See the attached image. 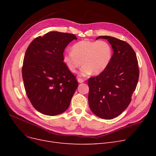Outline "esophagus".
<instances>
[{
	"label": "esophagus",
	"instance_id": "obj_1",
	"mask_svg": "<svg viewBox=\"0 0 156 156\" xmlns=\"http://www.w3.org/2000/svg\"><path fill=\"white\" fill-rule=\"evenodd\" d=\"M84 81H85V80H84L83 79H82V78H78V81L79 83H80L84 82Z\"/></svg>",
	"mask_w": 156,
	"mask_h": 156
}]
</instances>
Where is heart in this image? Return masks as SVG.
<instances>
[{
	"instance_id": "obj_1",
	"label": "heart",
	"mask_w": 156,
	"mask_h": 156,
	"mask_svg": "<svg viewBox=\"0 0 156 156\" xmlns=\"http://www.w3.org/2000/svg\"><path fill=\"white\" fill-rule=\"evenodd\" d=\"M112 55L111 45L105 41L84 40L74 44L72 51L63 54V62L72 73H76L82 65L81 75H99L109 66Z\"/></svg>"
}]
</instances>
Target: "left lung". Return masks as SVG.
I'll use <instances>...</instances> for the list:
<instances>
[{
  "label": "left lung",
  "mask_w": 156,
  "mask_h": 156,
  "mask_svg": "<svg viewBox=\"0 0 156 156\" xmlns=\"http://www.w3.org/2000/svg\"><path fill=\"white\" fill-rule=\"evenodd\" d=\"M108 40L113 54L102 73L90 78L88 104L92 112L104 119L118 116L129 105L139 78L136 54L127 42L109 36L96 39Z\"/></svg>",
  "instance_id": "obj_1"
}]
</instances>
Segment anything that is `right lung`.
<instances>
[{"instance_id": "add662e5", "label": "right lung", "mask_w": 156, "mask_h": 156, "mask_svg": "<svg viewBox=\"0 0 156 156\" xmlns=\"http://www.w3.org/2000/svg\"><path fill=\"white\" fill-rule=\"evenodd\" d=\"M73 40H77L73 34L48 32L33 40L24 55L22 76L27 95L34 108L45 115L66 110L78 86L62 59Z\"/></svg>"}]
</instances>
